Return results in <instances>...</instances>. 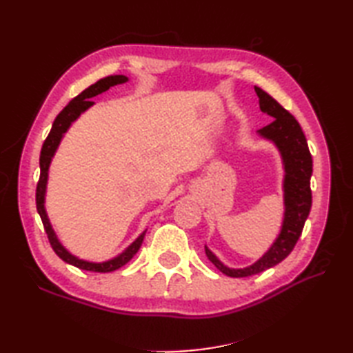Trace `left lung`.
<instances>
[{"instance_id": "left-lung-1", "label": "left lung", "mask_w": 353, "mask_h": 353, "mask_svg": "<svg viewBox=\"0 0 353 353\" xmlns=\"http://www.w3.org/2000/svg\"><path fill=\"white\" fill-rule=\"evenodd\" d=\"M259 99V109L270 115L273 123L258 130V137L273 142L279 150L283 165V221L279 235L274 239L272 247L254 262L244 268H230L215 256L205 245L208 259L220 270L221 273L230 277H247L258 274L267 268L279 264L294 249L299 236H301L305 221L308 219L312 194H311V176H312V157L302 132L301 124L288 110H285L272 95H268L261 88L254 86Z\"/></svg>"}]
</instances>
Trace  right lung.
Wrapping results in <instances>:
<instances>
[{
	"label": "right lung",
	"instance_id": "obj_1",
	"mask_svg": "<svg viewBox=\"0 0 353 353\" xmlns=\"http://www.w3.org/2000/svg\"><path fill=\"white\" fill-rule=\"evenodd\" d=\"M129 80L125 76H108L104 79H100L97 83L91 85L89 88H86L83 92L79 94L76 99H72L68 104H66L65 109L59 114L52 123L51 130L48 133L47 139H45L42 150H41V157H39V167H41V176H39V182H37V188H36V208L37 212L41 215V220L43 223V229L47 232L50 244L52 247V250L56 252V254L61 259H63L66 264H71L74 267H77L80 270H86V272H97V273H109V272H115V270L121 268L123 265H125L129 262L137 252L139 250V247L144 241L145 232L144 230L142 234L134 239V241L127 247L124 252H121L118 256L103 261V262H91V261H85L80 259L77 256H74L72 253H70L68 250L65 249L62 245V243L59 241V238L56 235L54 229H52L47 209H45V194H47V182H48V170L50 165L52 161V156L56 154V150L61 144V141L63 138V134L68 132V129L71 127V124L76 121V119L86 112L89 108L94 106V101H91V99L94 97L100 95L103 92H106L109 88L117 86V85H123L125 81Z\"/></svg>",
	"mask_w": 353,
	"mask_h": 353
}]
</instances>
